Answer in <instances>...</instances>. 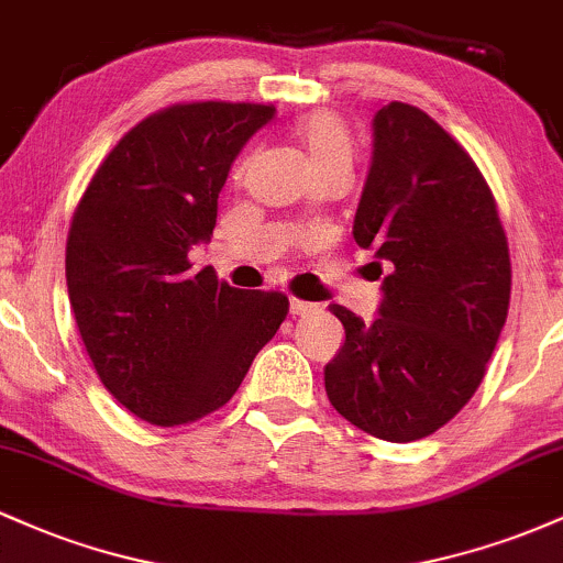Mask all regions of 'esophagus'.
<instances>
[{"mask_svg": "<svg viewBox=\"0 0 563 563\" xmlns=\"http://www.w3.org/2000/svg\"><path fill=\"white\" fill-rule=\"evenodd\" d=\"M288 309H290V314H294V318H299V314L314 312V309H318V303H309V301H301V299H290Z\"/></svg>", "mask_w": 563, "mask_h": 563, "instance_id": "obj_1", "label": "esophagus"}]
</instances>
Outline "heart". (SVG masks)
<instances>
[{
    "label": "heart",
    "instance_id": "1",
    "mask_svg": "<svg viewBox=\"0 0 563 563\" xmlns=\"http://www.w3.org/2000/svg\"><path fill=\"white\" fill-rule=\"evenodd\" d=\"M296 137L301 140L307 151L312 169L322 172L328 166H352V134L339 113L333 111H314L307 113L296 124Z\"/></svg>",
    "mask_w": 563,
    "mask_h": 563
}]
</instances>
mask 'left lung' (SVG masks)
<instances>
[{"instance_id": "1", "label": "left lung", "mask_w": 563, "mask_h": 563, "mask_svg": "<svg viewBox=\"0 0 563 563\" xmlns=\"http://www.w3.org/2000/svg\"><path fill=\"white\" fill-rule=\"evenodd\" d=\"M352 235L391 273L373 322L331 303L346 339L325 365L328 399L365 434L416 442L479 389L508 318L506 232L468 153L421 108L389 102Z\"/></svg>"}]
</instances>
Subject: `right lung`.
I'll list each match as a JSON object with an SVG mask.
<instances>
[{
  "label": "right lung",
  "instance_id": "1",
  "mask_svg": "<svg viewBox=\"0 0 563 563\" xmlns=\"http://www.w3.org/2000/svg\"><path fill=\"white\" fill-rule=\"evenodd\" d=\"M273 115L256 102L164 108L119 140L76 206L70 309L102 386L142 421L183 426L230 402L286 320L283 294L187 260L211 241L232 161Z\"/></svg>",
  "mask_w": 563,
  "mask_h": 563
}]
</instances>
